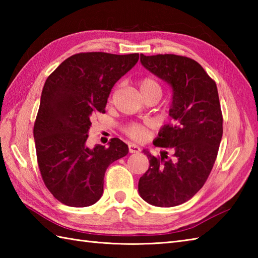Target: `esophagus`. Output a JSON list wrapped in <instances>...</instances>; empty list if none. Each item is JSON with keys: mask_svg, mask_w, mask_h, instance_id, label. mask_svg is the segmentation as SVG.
Segmentation results:
<instances>
[{"mask_svg": "<svg viewBox=\"0 0 258 258\" xmlns=\"http://www.w3.org/2000/svg\"><path fill=\"white\" fill-rule=\"evenodd\" d=\"M128 150H130V153H139L141 151V147L134 143H130Z\"/></svg>", "mask_w": 258, "mask_h": 258, "instance_id": "1", "label": "esophagus"}]
</instances>
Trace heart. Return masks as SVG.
<instances>
[{
	"label": "heart",
	"mask_w": 258,
	"mask_h": 258,
	"mask_svg": "<svg viewBox=\"0 0 258 258\" xmlns=\"http://www.w3.org/2000/svg\"><path fill=\"white\" fill-rule=\"evenodd\" d=\"M140 90H141V93L150 91V90L161 91V86H160V83H158L155 79L145 78L140 81ZM126 133H127L131 138H133L135 140H143L146 136L147 132L144 126H142L140 124H131L126 127Z\"/></svg>",
	"instance_id": "b5f03b06"
}]
</instances>
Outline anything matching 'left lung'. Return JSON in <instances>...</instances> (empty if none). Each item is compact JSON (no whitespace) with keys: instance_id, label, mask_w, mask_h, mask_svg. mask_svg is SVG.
<instances>
[{"instance_id":"1","label":"left lung","mask_w":258,"mask_h":258,"mask_svg":"<svg viewBox=\"0 0 258 258\" xmlns=\"http://www.w3.org/2000/svg\"><path fill=\"white\" fill-rule=\"evenodd\" d=\"M141 63L171 86L173 123L162 126L153 143L171 149L174 160L144 150L150 168L140 178L139 193L151 205L177 206L203 187L215 163L223 136L217 87L201 64L188 57L141 54Z\"/></svg>"}]
</instances>
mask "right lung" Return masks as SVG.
Instances as JSON below:
<instances>
[{"label":"right lung","mask_w":258,"mask_h":258,"mask_svg":"<svg viewBox=\"0 0 258 258\" xmlns=\"http://www.w3.org/2000/svg\"><path fill=\"white\" fill-rule=\"evenodd\" d=\"M138 61V53H80L45 81L33 134L42 178L63 204H95L103 195L106 168L127 155L128 146L119 139L94 147L87 139L92 116L105 112L114 84Z\"/></svg>","instance_id":"right-lung-1"}]
</instances>
